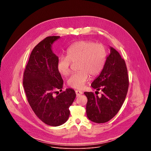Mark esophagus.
<instances>
[{
  "label": "esophagus",
  "mask_w": 151,
  "mask_h": 151,
  "mask_svg": "<svg viewBox=\"0 0 151 151\" xmlns=\"http://www.w3.org/2000/svg\"><path fill=\"white\" fill-rule=\"evenodd\" d=\"M75 93H76V96L78 97V96H79L80 95H81L82 94V91H79V90H76L75 91Z\"/></svg>",
  "instance_id": "esophagus-1"
}]
</instances>
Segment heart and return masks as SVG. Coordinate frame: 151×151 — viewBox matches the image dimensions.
<instances>
[{
  "label": "heart",
  "mask_w": 151,
  "mask_h": 151,
  "mask_svg": "<svg viewBox=\"0 0 151 151\" xmlns=\"http://www.w3.org/2000/svg\"><path fill=\"white\" fill-rule=\"evenodd\" d=\"M67 56L58 57L57 67L63 76H68L71 72L72 63H77V72L68 80L70 87L82 88L90 78L98 75L103 70L107 58V51L101 44L91 40H80L71 45L66 51Z\"/></svg>",
  "instance_id": "1"
}]
</instances>
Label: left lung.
Returning <instances> with one entry per match:
<instances>
[{"label": "left lung", "mask_w": 151, "mask_h": 151, "mask_svg": "<svg viewBox=\"0 0 151 151\" xmlns=\"http://www.w3.org/2000/svg\"><path fill=\"white\" fill-rule=\"evenodd\" d=\"M91 86L97 91L101 90L103 94L99 97L93 92L84 93L88 99L86 106L88 118L96 123L109 121L120 110L129 86L125 62L114 48L111 47L102 71Z\"/></svg>", "instance_id": "obj_1"}]
</instances>
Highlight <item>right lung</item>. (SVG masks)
Listing matches in <instances>:
<instances>
[{"mask_svg":"<svg viewBox=\"0 0 151 151\" xmlns=\"http://www.w3.org/2000/svg\"><path fill=\"white\" fill-rule=\"evenodd\" d=\"M59 38L58 36L47 37L33 48L23 79L27 101L33 111L43 122L54 127L67 121L69 107L76 97L74 90H61L63 81L57 70L58 58L51 50L53 42ZM57 89L60 90V94Z\"/></svg>","mask_w":151,"mask_h":151,"instance_id":"right-lung-1","label":"right lung"}]
</instances>
